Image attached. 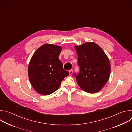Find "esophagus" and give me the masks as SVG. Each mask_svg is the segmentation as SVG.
I'll return each instance as SVG.
<instances>
[{
    "label": "esophagus",
    "instance_id": "esophagus-1",
    "mask_svg": "<svg viewBox=\"0 0 132 132\" xmlns=\"http://www.w3.org/2000/svg\"><path fill=\"white\" fill-rule=\"evenodd\" d=\"M69 75H70V76H72V72H73V70H72V69H71V70H70L69 71Z\"/></svg>",
    "mask_w": 132,
    "mask_h": 132
}]
</instances>
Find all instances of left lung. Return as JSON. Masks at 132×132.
I'll list each match as a JSON object with an SVG mask.
<instances>
[{"mask_svg": "<svg viewBox=\"0 0 132 132\" xmlns=\"http://www.w3.org/2000/svg\"><path fill=\"white\" fill-rule=\"evenodd\" d=\"M78 54L80 71L74 73L77 84L85 91L96 93L101 90L110 75L111 66L108 56L96 43L87 42L75 47Z\"/></svg>", "mask_w": 132, "mask_h": 132, "instance_id": "obj_1", "label": "left lung"}]
</instances>
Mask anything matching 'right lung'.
I'll use <instances>...</instances> for the list:
<instances>
[{
  "instance_id": "obj_1",
  "label": "right lung",
  "mask_w": 132,
  "mask_h": 132,
  "mask_svg": "<svg viewBox=\"0 0 132 132\" xmlns=\"http://www.w3.org/2000/svg\"><path fill=\"white\" fill-rule=\"evenodd\" d=\"M61 51L60 46L45 44L37 49L30 60L29 78L33 88L41 95H48L57 90L69 75L59 60Z\"/></svg>"
}]
</instances>
